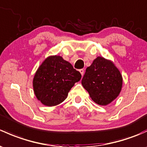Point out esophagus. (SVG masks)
Segmentation results:
<instances>
[{"label":"esophagus","instance_id":"esophagus-1","mask_svg":"<svg viewBox=\"0 0 147 147\" xmlns=\"http://www.w3.org/2000/svg\"><path fill=\"white\" fill-rule=\"evenodd\" d=\"M80 73H81L82 76H83V75H84V69H80Z\"/></svg>","mask_w":147,"mask_h":147}]
</instances>
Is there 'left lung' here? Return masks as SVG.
<instances>
[{
  "label": "left lung",
  "mask_w": 147,
  "mask_h": 147,
  "mask_svg": "<svg viewBox=\"0 0 147 147\" xmlns=\"http://www.w3.org/2000/svg\"><path fill=\"white\" fill-rule=\"evenodd\" d=\"M82 84L96 103L106 106L120 94L123 78L112 61L98 56L86 69Z\"/></svg>",
  "instance_id": "left-lung-1"
}]
</instances>
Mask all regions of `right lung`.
I'll list each match as a JSON object with an SVG mask.
<instances>
[{"mask_svg": "<svg viewBox=\"0 0 147 147\" xmlns=\"http://www.w3.org/2000/svg\"><path fill=\"white\" fill-rule=\"evenodd\" d=\"M81 78L80 72L69 62L60 55H51L37 69L33 79L34 92L44 106H56L67 98L71 88Z\"/></svg>", "mask_w": 147, "mask_h": 147, "instance_id": "1", "label": "right lung"}]
</instances>
